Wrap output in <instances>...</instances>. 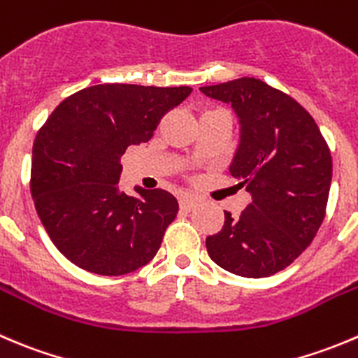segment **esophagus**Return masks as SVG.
<instances>
[{
  "label": "esophagus",
  "mask_w": 358,
  "mask_h": 358,
  "mask_svg": "<svg viewBox=\"0 0 358 358\" xmlns=\"http://www.w3.org/2000/svg\"><path fill=\"white\" fill-rule=\"evenodd\" d=\"M180 208H182V210H185V211H190V210H194V208L197 206V203H199V201L196 199V197H192V196H189V194H185V196H180Z\"/></svg>",
  "instance_id": "esophagus-1"
}]
</instances>
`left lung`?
I'll return each instance as SVG.
<instances>
[{
	"label": "left lung",
	"instance_id": "8db88e82",
	"mask_svg": "<svg viewBox=\"0 0 358 358\" xmlns=\"http://www.w3.org/2000/svg\"><path fill=\"white\" fill-rule=\"evenodd\" d=\"M231 105L239 145L229 171L252 196L220 232L206 238L208 255L232 275L266 278L294 262L313 241L327 208L332 157L313 117L285 92L259 78L201 87Z\"/></svg>",
	"mask_w": 358,
	"mask_h": 358
}]
</instances>
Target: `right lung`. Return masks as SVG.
<instances>
[{"label": "right lung", "mask_w": 358, "mask_h": 358, "mask_svg": "<svg viewBox=\"0 0 358 358\" xmlns=\"http://www.w3.org/2000/svg\"><path fill=\"white\" fill-rule=\"evenodd\" d=\"M190 87L101 83L75 92L36 134L31 196L52 243L75 266L103 276L133 273L161 248L178 201L162 189L127 196L120 157L154 136Z\"/></svg>", "instance_id": "add662e5"}]
</instances>
